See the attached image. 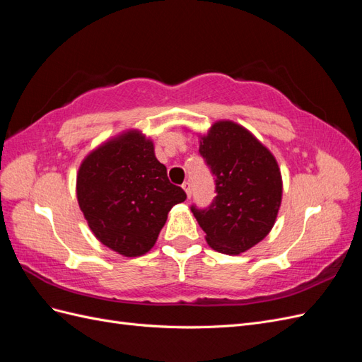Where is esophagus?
Here are the masks:
<instances>
[{
	"mask_svg": "<svg viewBox=\"0 0 362 362\" xmlns=\"http://www.w3.org/2000/svg\"><path fill=\"white\" fill-rule=\"evenodd\" d=\"M182 189H184L185 193H187V198H190V196H192V185H190L189 181H185V182L182 184Z\"/></svg>",
	"mask_w": 362,
	"mask_h": 362,
	"instance_id": "34e87169",
	"label": "esophagus"
}]
</instances>
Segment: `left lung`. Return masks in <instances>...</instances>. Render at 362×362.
Returning a JSON list of instances; mask_svg holds the SVG:
<instances>
[{
  "instance_id": "1",
  "label": "left lung",
  "mask_w": 362,
  "mask_h": 362,
  "mask_svg": "<svg viewBox=\"0 0 362 362\" xmlns=\"http://www.w3.org/2000/svg\"><path fill=\"white\" fill-rule=\"evenodd\" d=\"M199 154L214 177L211 204L190 206L214 250L238 255L272 229L281 205L278 163L266 146L234 122H217L202 139Z\"/></svg>"
}]
</instances>
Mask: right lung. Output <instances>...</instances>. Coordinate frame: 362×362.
Here are the masks:
<instances>
[{
	"instance_id": "add662e5",
	"label": "right lung",
	"mask_w": 362,
	"mask_h": 362,
	"mask_svg": "<svg viewBox=\"0 0 362 362\" xmlns=\"http://www.w3.org/2000/svg\"><path fill=\"white\" fill-rule=\"evenodd\" d=\"M76 196L95 237L125 257L154 246L185 192L169 181L152 141L131 131L93 151L78 170Z\"/></svg>"
}]
</instances>
